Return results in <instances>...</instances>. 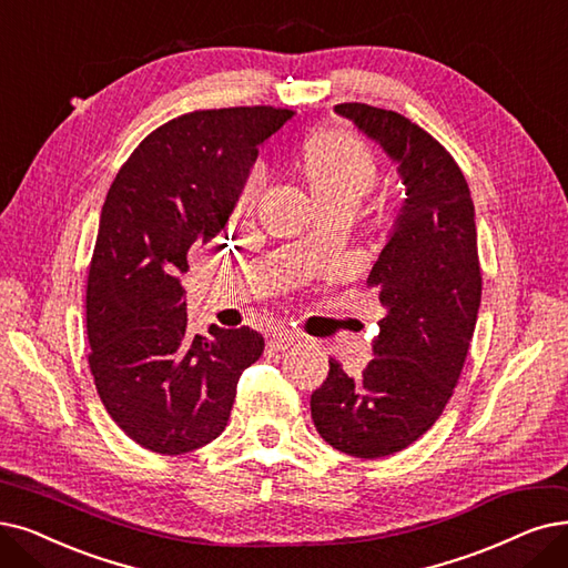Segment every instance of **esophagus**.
<instances>
[{
    "mask_svg": "<svg viewBox=\"0 0 568 568\" xmlns=\"http://www.w3.org/2000/svg\"><path fill=\"white\" fill-rule=\"evenodd\" d=\"M298 343V337L288 333V331H272L270 337H267V347L275 349V352H284L288 347H293Z\"/></svg>",
    "mask_w": 568,
    "mask_h": 568,
    "instance_id": "34e87169",
    "label": "esophagus"
}]
</instances>
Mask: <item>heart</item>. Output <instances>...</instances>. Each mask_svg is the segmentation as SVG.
<instances>
[{"label": "heart", "instance_id": "b5f03b06", "mask_svg": "<svg viewBox=\"0 0 568 568\" xmlns=\"http://www.w3.org/2000/svg\"><path fill=\"white\" fill-rule=\"evenodd\" d=\"M298 172L314 195L316 205L326 210H354L377 181V155L356 132L324 125L310 132L298 149ZM265 189V170L254 165L246 172L235 200V212L248 214Z\"/></svg>", "mask_w": 568, "mask_h": 568}]
</instances>
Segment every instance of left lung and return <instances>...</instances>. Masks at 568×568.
Here are the masks:
<instances>
[{
	"label": "left lung",
	"instance_id": "obj_1",
	"mask_svg": "<svg viewBox=\"0 0 568 568\" xmlns=\"http://www.w3.org/2000/svg\"><path fill=\"white\" fill-rule=\"evenodd\" d=\"M335 111L394 158L407 197L368 275L387 307L377 356L358 377L331 358L310 410L331 447L379 459L424 436L455 394L483 296L478 233L466 176L436 138L389 109Z\"/></svg>",
	"mask_w": 568,
	"mask_h": 568
}]
</instances>
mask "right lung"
Wrapping results in <instances>:
<instances>
[{
  "instance_id": "obj_1",
  "label": "right lung",
  "mask_w": 568,
  "mask_h": 568,
  "mask_svg": "<svg viewBox=\"0 0 568 568\" xmlns=\"http://www.w3.org/2000/svg\"><path fill=\"white\" fill-rule=\"evenodd\" d=\"M293 116L277 106L200 109L155 128L106 193L85 288L88 366L123 434L186 455L229 424L240 375L263 354L248 326L189 335V254L235 207L258 146Z\"/></svg>"
}]
</instances>
